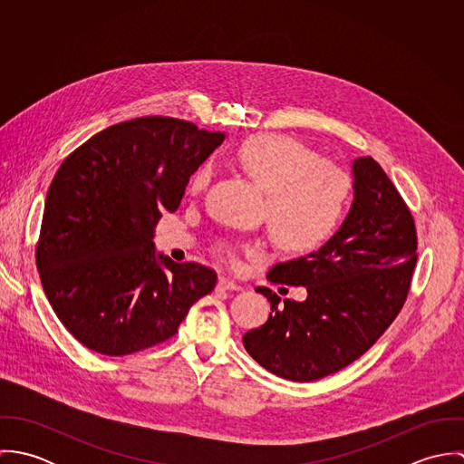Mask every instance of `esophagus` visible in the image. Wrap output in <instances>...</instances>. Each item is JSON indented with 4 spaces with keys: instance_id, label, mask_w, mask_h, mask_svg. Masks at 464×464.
I'll list each match as a JSON object with an SVG mask.
<instances>
[{
    "instance_id": "obj_1",
    "label": "esophagus",
    "mask_w": 464,
    "mask_h": 464,
    "mask_svg": "<svg viewBox=\"0 0 464 464\" xmlns=\"http://www.w3.org/2000/svg\"><path fill=\"white\" fill-rule=\"evenodd\" d=\"M218 287H219V289H225V291H236V289H241V285H239L236 280L228 278V276H219V280H218Z\"/></svg>"
}]
</instances>
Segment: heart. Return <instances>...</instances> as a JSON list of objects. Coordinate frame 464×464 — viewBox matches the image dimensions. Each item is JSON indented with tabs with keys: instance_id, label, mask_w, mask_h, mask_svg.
I'll use <instances>...</instances> for the list:
<instances>
[{
	"instance_id": "obj_1",
	"label": "heart",
	"mask_w": 464,
	"mask_h": 464,
	"mask_svg": "<svg viewBox=\"0 0 464 464\" xmlns=\"http://www.w3.org/2000/svg\"><path fill=\"white\" fill-rule=\"evenodd\" d=\"M236 159L265 193L267 227L280 246L311 252L335 234L352 189L343 168L322 160L302 142L276 133L248 137L237 148ZM210 175V162L199 164L188 182L189 195H198Z\"/></svg>"
}]
</instances>
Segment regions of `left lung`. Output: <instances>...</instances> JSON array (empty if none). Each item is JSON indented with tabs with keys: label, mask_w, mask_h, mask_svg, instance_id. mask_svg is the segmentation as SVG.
<instances>
[{
	"label": "left lung",
	"mask_w": 464,
	"mask_h": 464,
	"mask_svg": "<svg viewBox=\"0 0 464 464\" xmlns=\"http://www.w3.org/2000/svg\"><path fill=\"white\" fill-rule=\"evenodd\" d=\"M353 199L331 239L316 252L273 266L275 284L304 285L295 302L269 287L265 325L243 335L267 372L309 382L359 359L397 318L416 266L414 219L393 182L372 157L352 162Z\"/></svg>",
	"instance_id": "8db88e82"
}]
</instances>
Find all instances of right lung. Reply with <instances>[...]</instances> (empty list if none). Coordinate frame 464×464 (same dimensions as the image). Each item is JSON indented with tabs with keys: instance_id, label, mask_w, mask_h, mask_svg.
Instances as JSON below:
<instances>
[{
	"instance_id": "add662e5",
	"label": "right lung",
	"mask_w": 464,
	"mask_h": 464,
	"mask_svg": "<svg viewBox=\"0 0 464 464\" xmlns=\"http://www.w3.org/2000/svg\"><path fill=\"white\" fill-rule=\"evenodd\" d=\"M223 140L189 121L137 118L61 164L35 259L55 314L89 350L118 357L162 343L214 289V269L157 254L153 228Z\"/></svg>"
}]
</instances>
